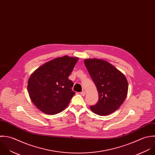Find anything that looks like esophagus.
I'll return each mask as SVG.
<instances>
[{
  "label": "esophagus",
  "instance_id": "1",
  "mask_svg": "<svg viewBox=\"0 0 155 155\" xmlns=\"http://www.w3.org/2000/svg\"><path fill=\"white\" fill-rule=\"evenodd\" d=\"M81 96H84L85 95V91H82V92L81 93Z\"/></svg>",
  "mask_w": 155,
  "mask_h": 155
}]
</instances>
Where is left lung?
I'll use <instances>...</instances> for the list:
<instances>
[{"instance_id": "1", "label": "left lung", "mask_w": 155, "mask_h": 155, "mask_svg": "<svg viewBox=\"0 0 155 155\" xmlns=\"http://www.w3.org/2000/svg\"><path fill=\"white\" fill-rule=\"evenodd\" d=\"M85 65L95 84L99 101L90 106L91 110L99 115L115 111L124 102L128 91L125 76L108 62L101 59H86Z\"/></svg>"}]
</instances>
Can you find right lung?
<instances>
[{"mask_svg":"<svg viewBox=\"0 0 155 155\" xmlns=\"http://www.w3.org/2000/svg\"><path fill=\"white\" fill-rule=\"evenodd\" d=\"M79 58L64 56L38 67L29 77L28 91L32 102L43 112H62L75 94L73 83L68 78Z\"/></svg>","mask_w":155,"mask_h":155,"instance_id":"right-lung-1","label":"right lung"}]
</instances>
